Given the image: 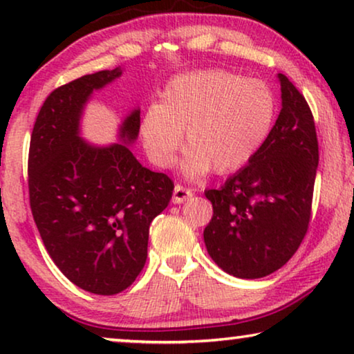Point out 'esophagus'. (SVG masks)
Segmentation results:
<instances>
[{
  "label": "esophagus",
  "instance_id": "34e87169",
  "mask_svg": "<svg viewBox=\"0 0 354 354\" xmlns=\"http://www.w3.org/2000/svg\"><path fill=\"white\" fill-rule=\"evenodd\" d=\"M192 196V190H188V188L182 187V185H176L174 187V193H172V203L174 205H180L188 198Z\"/></svg>",
  "mask_w": 354,
  "mask_h": 354
}]
</instances>
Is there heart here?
<instances>
[{
    "label": "heart",
    "instance_id": "obj_1",
    "mask_svg": "<svg viewBox=\"0 0 354 354\" xmlns=\"http://www.w3.org/2000/svg\"><path fill=\"white\" fill-rule=\"evenodd\" d=\"M277 114L274 91L264 82L224 69L176 75L140 120L149 161L171 167L185 132L180 169L188 178L211 171L229 174L253 159L269 138Z\"/></svg>",
    "mask_w": 354,
    "mask_h": 354
}]
</instances>
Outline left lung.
I'll use <instances>...</instances> for the list:
<instances>
[{"instance_id": "8db88e82", "label": "left lung", "mask_w": 354, "mask_h": 354, "mask_svg": "<svg viewBox=\"0 0 354 354\" xmlns=\"http://www.w3.org/2000/svg\"><path fill=\"white\" fill-rule=\"evenodd\" d=\"M282 109L258 154L217 190H206L212 219L205 245L212 261L239 279L282 268L308 230L319 147L304 96L283 74Z\"/></svg>"}]
</instances>
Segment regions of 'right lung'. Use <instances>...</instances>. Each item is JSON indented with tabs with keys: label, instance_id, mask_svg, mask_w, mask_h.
I'll use <instances>...</instances> for the list:
<instances>
[{
	"label": "right lung",
	"instance_id": "add662e5",
	"mask_svg": "<svg viewBox=\"0 0 354 354\" xmlns=\"http://www.w3.org/2000/svg\"><path fill=\"white\" fill-rule=\"evenodd\" d=\"M122 67L84 75L48 96L28 151L33 219L48 254L85 292L115 295L147 263L149 224L166 209L174 183L143 167L129 147L140 132V108L120 120L118 143L82 137L93 91L122 75Z\"/></svg>",
	"mask_w": 354,
	"mask_h": 354
}]
</instances>
